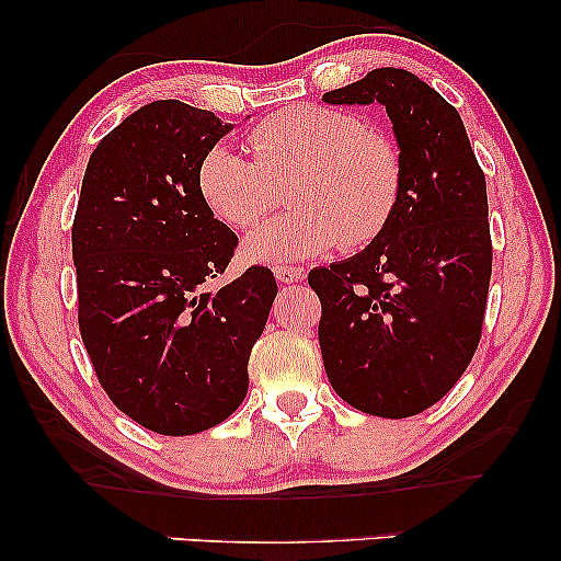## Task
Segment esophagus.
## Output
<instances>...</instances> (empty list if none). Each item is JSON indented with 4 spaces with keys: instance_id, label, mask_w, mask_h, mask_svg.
<instances>
[{
    "instance_id": "esophagus-1",
    "label": "esophagus",
    "mask_w": 561,
    "mask_h": 561,
    "mask_svg": "<svg viewBox=\"0 0 561 561\" xmlns=\"http://www.w3.org/2000/svg\"><path fill=\"white\" fill-rule=\"evenodd\" d=\"M275 278L283 286H288V283H298L304 278V271L301 267H290V265H275Z\"/></svg>"
}]
</instances>
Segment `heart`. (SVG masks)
I'll return each mask as SVG.
<instances>
[{
  "label": "heart",
  "instance_id": "heart-1",
  "mask_svg": "<svg viewBox=\"0 0 561 561\" xmlns=\"http://www.w3.org/2000/svg\"><path fill=\"white\" fill-rule=\"evenodd\" d=\"M255 158L214 145L196 186L219 221L250 232L275 206V181L294 173L288 198L298 206L244 242V257L280 265L334 248L363 250L393 221L403 196V158L380 129L347 110L288 106L248 133Z\"/></svg>",
  "mask_w": 561,
  "mask_h": 561
}]
</instances>
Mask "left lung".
<instances>
[{"label":"left lung","mask_w":561,"mask_h":561,"mask_svg":"<svg viewBox=\"0 0 561 561\" xmlns=\"http://www.w3.org/2000/svg\"><path fill=\"white\" fill-rule=\"evenodd\" d=\"M324 102L386 106L403 158L386 232L309 273L327 378L357 411L416 416L455 388L482 336L493 273L485 173L455 106L403 68H375Z\"/></svg>","instance_id":"obj_1"}]
</instances>
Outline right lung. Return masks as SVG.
Returning <instances> with one entry per match:
<instances>
[{"instance_id":"1","label":"right lung","mask_w":561,"mask_h":561,"mask_svg":"<svg viewBox=\"0 0 561 561\" xmlns=\"http://www.w3.org/2000/svg\"><path fill=\"white\" fill-rule=\"evenodd\" d=\"M229 133L214 112L152 102L91 152L73 217L79 332L110 401L165 436L221 424L248 396V359L278 283L263 265L217 290L237 234L196 186Z\"/></svg>"}]
</instances>
